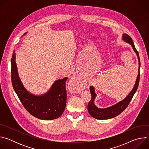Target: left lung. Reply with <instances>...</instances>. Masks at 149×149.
Instances as JSON below:
<instances>
[{"instance_id":"left-lung-1","label":"left lung","mask_w":149,"mask_h":149,"mask_svg":"<svg viewBox=\"0 0 149 149\" xmlns=\"http://www.w3.org/2000/svg\"><path fill=\"white\" fill-rule=\"evenodd\" d=\"M123 39L124 41H125L126 42H128V43H129L132 46L134 51L136 52V53L137 54V55L138 56L139 62V74H138V76H137V79L136 81V84L134 85V87L133 89L132 90V91L130 93V94L128 95L127 96V97L124 100L118 102L116 105L111 106V107H109L107 109H99V108L97 107L96 106L94 105V101L96 97V94H95L94 87L93 86H91L90 87V90L91 94V99L88 104L87 109H88V111L90 114L93 117H94L96 119L106 120V119L113 118V117H116L117 116L119 115L127 107V106L129 105V103L130 102L131 100H132V98H133L134 94H135V93L136 92V91L138 88V86L139 84V81H140V61L139 54L137 50L135 48L134 44L133 43L132 38L129 35H127L126 33L123 34Z\"/></svg>"}]
</instances>
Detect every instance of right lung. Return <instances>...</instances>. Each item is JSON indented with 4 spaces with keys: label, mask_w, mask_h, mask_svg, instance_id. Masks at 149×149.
I'll return each mask as SVG.
<instances>
[{
    "label": "right lung",
    "mask_w": 149,
    "mask_h": 149,
    "mask_svg": "<svg viewBox=\"0 0 149 149\" xmlns=\"http://www.w3.org/2000/svg\"><path fill=\"white\" fill-rule=\"evenodd\" d=\"M11 79L13 88L25 109L33 116L45 120L59 117L65 110L67 102L65 83L67 77L55 82L45 95L36 96L30 94L21 82L17 71L15 52L11 59Z\"/></svg>",
    "instance_id": "1"
}]
</instances>
